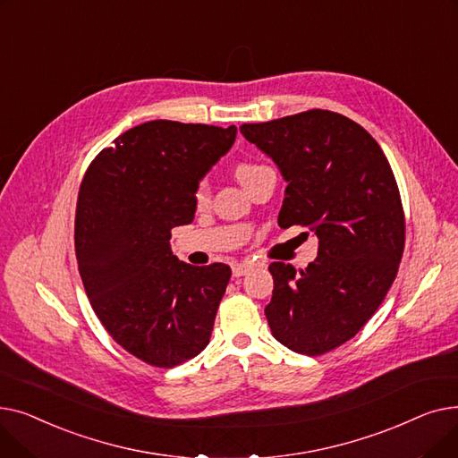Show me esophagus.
<instances>
[{"label": "esophagus", "mask_w": 458, "mask_h": 458, "mask_svg": "<svg viewBox=\"0 0 458 458\" xmlns=\"http://www.w3.org/2000/svg\"><path fill=\"white\" fill-rule=\"evenodd\" d=\"M252 267H254V263H250V261H242V263H235V266L232 267V273H233V276H243V275H247L249 271H252Z\"/></svg>", "instance_id": "esophagus-1"}]
</instances>
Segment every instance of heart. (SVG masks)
Masks as SVG:
<instances>
[{"label":"heart","instance_id":"heart-1","mask_svg":"<svg viewBox=\"0 0 458 458\" xmlns=\"http://www.w3.org/2000/svg\"><path fill=\"white\" fill-rule=\"evenodd\" d=\"M258 168H259V165L242 163V165H237V168H235V176H237V180H239V182H243L247 176H250L254 171H258ZM195 200H197L199 204H202V202H206V200H208V183H206V182H200V183L197 185V191H195Z\"/></svg>","mask_w":458,"mask_h":458}]
</instances>
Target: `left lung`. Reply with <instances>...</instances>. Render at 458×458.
<instances>
[{
	"label": "left lung",
	"mask_w": 458,
	"mask_h": 458,
	"mask_svg": "<svg viewBox=\"0 0 458 458\" xmlns=\"http://www.w3.org/2000/svg\"><path fill=\"white\" fill-rule=\"evenodd\" d=\"M287 182L278 225L308 226L318 258L302 271L273 261L266 318L275 338L319 356L356 335L395 280L404 213L392 166L354 120L325 109L243 124Z\"/></svg>",
	"instance_id": "8db88e82"
}]
</instances>
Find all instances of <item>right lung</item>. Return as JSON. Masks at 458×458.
I'll use <instances>...</instances> for the list:
<instances>
[{
    "instance_id": "right-lung-1",
    "label": "right lung",
    "mask_w": 458,
    "mask_h": 458,
    "mask_svg": "<svg viewBox=\"0 0 458 458\" xmlns=\"http://www.w3.org/2000/svg\"><path fill=\"white\" fill-rule=\"evenodd\" d=\"M237 128L152 120L92 159L76 208V256L87 297L111 338L156 368L209 344L232 271L195 267L171 250V230L195 219V191Z\"/></svg>"
}]
</instances>
